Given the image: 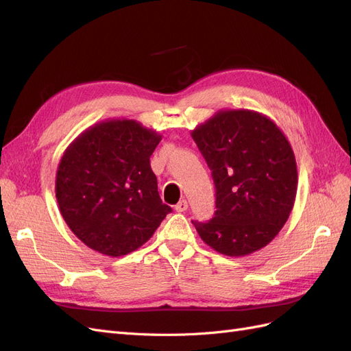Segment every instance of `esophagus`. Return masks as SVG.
<instances>
[{"label": "esophagus", "instance_id": "obj_1", "mask_svg": "<svg viewBox=\"0 0 351 351\" xmlns=\"http://www.w3.org/2000/svg\"><path fill=\"white\" fill-rule=\"evenodd\" d=\"M187 208H189V204H187L186 199L180 200L178 204L176 205V210H177V212H184V210H187Z\"/></svg>", "mask_w": 351, "mask_h": 351}]
</instances>
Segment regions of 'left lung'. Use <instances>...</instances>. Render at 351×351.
I'll list each match as a JSON object with an SVG mask.
<instances>
[{"label":"left lung","instance_id":"1","mask_svg":"<svg viewBox=\"0 0 351 351\" xmlns=\"http://www.w3.org/2000/svg\"><path fill=\"white\" fill-rule=\"evenodd\" d=\"M215 184V214L193 221L200 239L227 256L267 246L289 219L297 192L291 146L267 115L218 111L192 132Z\"/></svg>","mask_w":351,"mask_h":351}]
</instances>
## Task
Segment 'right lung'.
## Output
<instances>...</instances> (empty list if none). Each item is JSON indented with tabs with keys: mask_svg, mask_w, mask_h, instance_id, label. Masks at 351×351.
Wrapping results in <instances>:
<instances>
[{
	"mask_svg": "<svg viewBox=\"0 0 351 351\" xmlns=\"http://www.w3.org/2000/svg\"><path fill=\"white\" fill-rule=\"evenodd\" d=\"M161 134L134 120L89 127L62 155L56 196L62 218L88 247L123 256L152 237L162 204L149 158Z\"/></svg>",
	"mask_w": 351,
	"mask_h": 351,
	"instance_id": "obj_1",
	"label": "right lung"
}]
</instances>
